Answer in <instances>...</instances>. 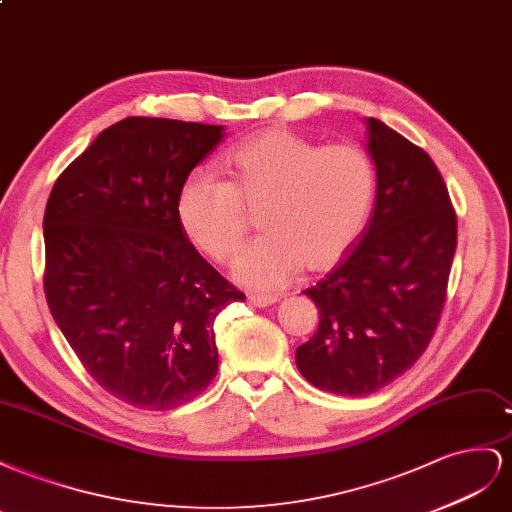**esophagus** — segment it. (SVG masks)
Masks as SVG:
<instances>
[{"label":"esophagus","mask_w":512,"mask_h":512,"mask_svg":"<svg viewBox=\"0 0 512 512\" xmlns=\"http://www.w3.org/2000/svg\"><path fill=\"white\" fill-rule=\"evenodd\" d=\"M276 302V296H248V304L257 306V309H264V306H270Z\"/></svg>","instance_id":"esophagus-1"}]
</instances>
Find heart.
<instances>
[{"instance_id":"1","label":"heart","mask_w":512,"mask_h":512,"mask_svg":"<svg viewBox=\"0 0 512 512\" xmlns=\"http://www.w3.org/2000/svg\"><path fill=\"white\" fill-rule=\"evenodd\" d=\"M231 180L195 173L182 186L186 238L227 264L259 214L266 233L236 261L248 287H283L306 268L328 272L352 251L375 199V165L360 145H319L289 128H268L227 156Z\"/></svg>"}]
</instances>
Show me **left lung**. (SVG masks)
<instances>
[{
    "instance_id": "obj_1",
    "label": "left lung",
    "mask_w": 512,
    "mask_h": 512,
    "mask_svg": "<svg viewBox=\"0 0 512 512\" xmlns=\"http://www.w3.org/2000/svg\"><path fill=\"white\" fill-rule=\"evenodd\" d=\"M377 171L369 225L341 264L304 289L317 311L296 364L315 388L367 397L425 354L440 324L457 248V214L431 156L367 120Z\"/></svg>"
}]
</instances>
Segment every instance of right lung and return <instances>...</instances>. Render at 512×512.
I'll use <instances>...</instances> for the list:
<instances>
[{
	"instance_id": "obj_1",
	"label": "right lung",
	"mask_w": 512,
	"mask_h": 512,
	"mask_svg": "<svg viewBox=\"0 0 512 512\" xmlns=\"http://www.w3.org/2000/svg\"><path fill=\"white\" fill-rule=\"evenodd\" d=\"M223 126L126 118L60 173L45 210V296L85 371L165 412L218 371L214 319L240 289L188 242L178 197Z\"/></svg>"
}]
</instances>
